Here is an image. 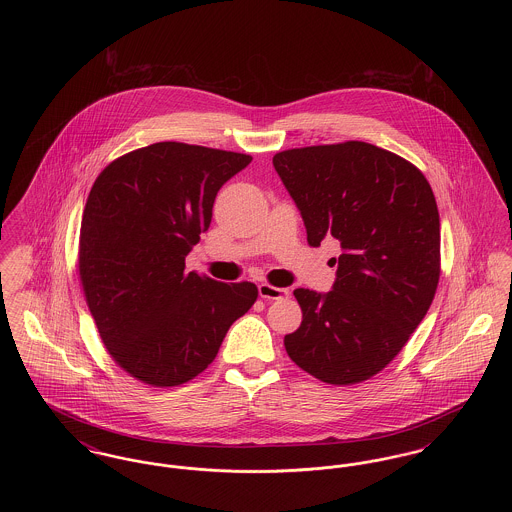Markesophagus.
Masks as SVG:
<instances>
[{"instance_id":"esophagus-1","label":"esophagus","mask_w":512,"mask_h":512,"mask_svg":"<svg viewBox=\"0 0 512 512\" xmlns=\"http://www.w3.org/2000/svg\"><path fill=\"white\" fill-rule=\"evenodd\" d=\"M259 295H261L263 299L276 301V299H286V297L290 295V290H288V288H276V286H272V284L263 282V284H259Z\"/></svg>"}]
</instances>
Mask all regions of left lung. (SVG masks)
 <instances>
[{"label": "left lung", "mask_w": 512, "mask_h": 512, "mask_svg": "<svg viewBox=\"0 0 512 512\" xmlns=\"http://www.w3.org/2000/svg\"><path fill=\"white\" fill-rule=\"evenodd\" d=\"M272 165L309 245H341L332 292H293L303 320L286 351L326 384L365 382L405 347L438 290L434 192L413 163L366 142L286 149Z\"/></svg>", "instance_id": "1"}]
</instances>
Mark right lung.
I'll return each instance as SVG.
<instances>
[{"mask_svg":"<svg viewBox=\"0 0 512 512\" xmlns=\"http://www.w3.org/2000/svg\"><path fill=\"white\" fill-rule=\"evenodd\" d=\"M249 163L245 153L159 142L109 163L90 190L82 290L109 355L144 384L172 388L201 374L257 299L251 282L186 272L217 192Z\"/></svg>","mask_w":512,"mask_h":512,"instance_id":"right-lung-1","label":"right lung"}]
</instances>
